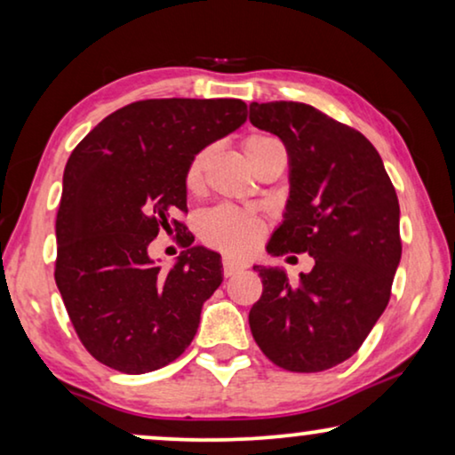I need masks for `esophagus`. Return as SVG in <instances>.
<instances>
[{
    "instance_id": "obj_1",
    "label": "esophagus",
    "mask_w": 455,
    "mask_h": 455,
    "mask_svg": "<svg viewBox=\"0 0 455 455\" xmlns=\"http://www.w3.org/2000/svg\"><path fill=\"white\" fill-rule=\"evenodd\" d=\"M244 263H238V260L232 259V257H226L223 259V275L226 277H234L235 273L244 271Z\"/></svg>"
}]
</instances>
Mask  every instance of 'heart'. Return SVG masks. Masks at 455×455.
Here are the masks:
<instances>
[{
	"instance_id": "obj_1",
	"label": "heart",
	"mask_w": 455,
	"mask_h": 455,
	"mask_svg": "<svg viewBox=\"0 0 455 455\" xmlns=\"http://www.w3.org/2000/svg\"><path fill=\"white\" fill-rule=\"evenodd\" d=\"M279 142L273 136L267 134H251L244 140V153L246 159L257 157L259 153L267 151V148L277 147ZM213 147H204L198 151L195 157L188 161L184 173V184L188 192H198L204 184V170H207L211 157H213ZM198 232H201L203 240L209 242L217 248L232 254H246L251 252L259 240L263 238L265 226L263 221L257 220L254 215L242 213V211L229 207V204H220L213 207L198 217Z\"/></svg>"
}]
</instances>
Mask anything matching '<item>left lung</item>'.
<instances>
[{"label": "left lung", "mask_w": 455, "mask_h": 455, "mask_svg": "<svg viewBox=\"0 0 455 455\" xmlns=\"http://www.w3.org/2000/svg\"><path fill=\"white\" fill-rule=\"evenodd\" d=\"M251 122L290 157V196L267 251L315 259L296 283L279 267H254L263 294L248 315L252 338L285 371H327L363 346L387 307L400 203L369 139L313 105L251 103Z\"/></svg>", "instance_id": "obj_1"}]
</instances>
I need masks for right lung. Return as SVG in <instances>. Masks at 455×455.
<instances>
[{"label":"right lung","mask_w":455,"mask_h":455,"mask_svg":"<svg viewBox=\"0 0 455 455\" xmlns=\"http://www.w3.org/2000/svg\"><path fill=\"white\" fill-rule=\"evenodd\" d=\"M240 99H147L99 122L64 170L55 221V283L92 358L128 375L170 364L195 339L203 304L223 282L221 257L180 235L164 271L148 257L186 211L188 161L246 122Z\"/></svg>","instance_id":"obj_1"}]
</instances>
